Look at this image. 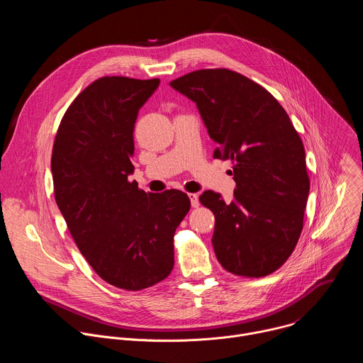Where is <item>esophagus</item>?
I'll list each match as a JSON object with an SVG mask.
<instances>
[{"label":"esophagus","instance_id":"34e87169","mask_svg":"<svg viewBox=\"0 0 363 363\" xmlns=\"http://www.w3.org/2000/svg\"><path fill=\"white\" fill-rule=\"evenodd\" d=\"M189 196V201H191V205L194 206V208H196V206L199 205V199H198V194H188Z\"/></svg>","mask_w":363,"mask_h":363}]
</instances>
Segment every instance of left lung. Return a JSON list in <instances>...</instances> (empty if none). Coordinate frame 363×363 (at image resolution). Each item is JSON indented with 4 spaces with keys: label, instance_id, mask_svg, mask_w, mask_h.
<instances>
[{
    "label": "left lung",
    "instance_id": "left-lung-1",
    "mask_svg": "<svg viewBox=\"0 0 363 363\" xmlns=\"http://www.w3.org/2000/svg\"><path fill=\"white\" fill-rule=\"evenodd\" d=\"M191 99L218 143L214 158L233 161L234 199L213 191L199 201L216 216L213 245L237 276L263 277L293 252L303 230L310 182L303 142L280 103L228 69H203L172 80Z\"/></svg>",
    "mask_w": 363,
    "mask_h": 363
}]
</instances>
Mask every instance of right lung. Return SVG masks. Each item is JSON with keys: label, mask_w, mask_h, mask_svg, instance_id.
Masks as SVG:
<instances>
[{"label": "right lung", "mask_w": 363, "mask_h": 363, "mask_svg": "<svg viewBox=\"0 0 363 363\" xmlns=\"http://www.w3.org/2000/svg\"><path fill=\"white\" fill-rule=\"evenodd\" d=\"M160 79L101 77L66 111L51 174L59 210L80 252L109 284L142 290L174 269V235L191 208L185 192L146 194L133 174V129Z\"/></svg>", "instance_id": "1"}]
</instances>
